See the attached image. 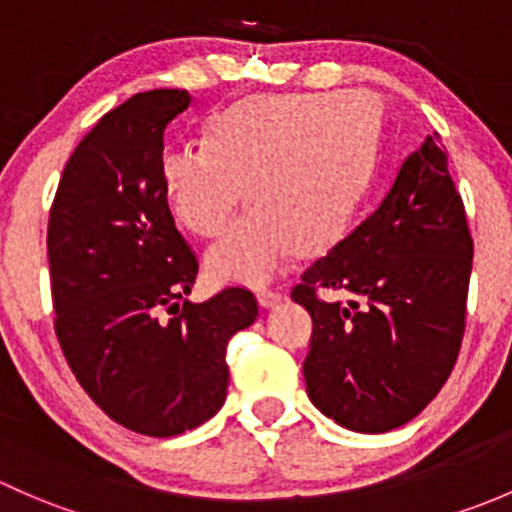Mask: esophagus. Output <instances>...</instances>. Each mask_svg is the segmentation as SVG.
<instances>
[{
	"label": "esophagus",
	"instance_id": "34e87169",
	"mask_svg": "<svg viewBox=\"0 0 512 512\" xmlns=\"http://www.w3.org/2000/svg\"><path fill=\"white\" fill-rule=\"evenodd\" d=\"M282 299L285 297H282L280 292H272V289H262V292H257V302H260V307H265V309L277 307Z\"/></svg>",
	"mask_w": 512,
	"mask_h": 512
}]
</instances>
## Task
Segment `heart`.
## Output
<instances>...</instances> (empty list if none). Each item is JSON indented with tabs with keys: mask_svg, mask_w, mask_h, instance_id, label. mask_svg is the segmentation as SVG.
I'll return each mask as SVG.
<instances>
[{
	"mask_svg": "<svg viewBox=\"0 0 512 512\" xmlns=\"http://www.w3.org/2000/svg\"><path fill=\"white\" fill-rule=\"evenodd\" d=\"M379 118L366 94H255L215 113L208 148L170 151L163 180L190 232L218 237L245 200L257 208L205 255L208 275L265 285L299 252L319 255L344 237L369 185Z\"/></svg>",
	"mask_w": 512,
	"mask_h": 512,
	"instance_id": "b5f03b06",
	"label": "heart"
}]
</instances>
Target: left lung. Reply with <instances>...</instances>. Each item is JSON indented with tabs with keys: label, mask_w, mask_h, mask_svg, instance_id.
<instances>
[{
	"label": "left lung",
	"mask_w": 512,
	"mask_h": 512,
	"mask_svg": "<svg viewBox=\"0 0 512 512\" xmlns=\"http://www.w3.org/2000/svg\"><path fill=\"white\" fill-rule=\"evenodd\" d=\"M471 267L466 208L433 133L399 165L369 218L292 289L314 322L302 366L312 404L359 433L421 414L461 352ZM319 288L355 299L327 303Z\"/></svg>",
	"instance_id": "obj_1"
}]
</instances>
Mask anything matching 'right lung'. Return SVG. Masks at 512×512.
Here are the masks:
<instances>
[{"label": "right lung", "mask_w": 512, "mask_h": 512, "mask_svg": "<svg viewBox=\"0 0 512 512\" xmlns=\"http://www.w3.org/2000/svg\"><path fill=\"white\" fill-rule=\"evenodd\" d=\"M188 106V91L156 89L101 116L61 173L46 232L54 332L76 381L153 438L218 414L227 342L257 317L242 287L185 299L198 257L168 208L163 133Z\"/></svg>", "instance_id": "1"}]
</instances>
